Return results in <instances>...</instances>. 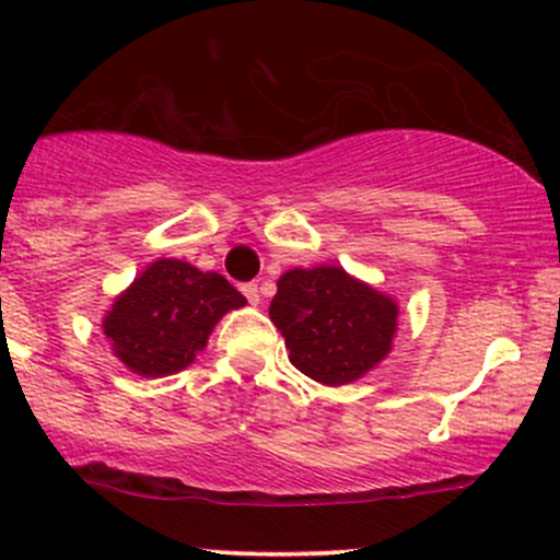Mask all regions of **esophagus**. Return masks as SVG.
Here are the masks:
<instances>
[{"label":"esophagus","instance_id":"obj_1","mask_svg":"<svg viewBox=\"0 0 560 560\" xmlns=\"http://www.w3.org/2000/svg\"><path fill=\"white\" fill-rule=\"evenodd\" d=\"M241 292H244L246 301L252 303V306H257V303H259V290H257V284H254V281H248V284L241 287Z\"/></svg>","mask_w":560,"mask_h":560}]
</instances>
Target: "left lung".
<instances>
[{
	"label": "left lung",
	"mask_w": 560,
	"mask_h": 560,
	"mask_svg": "<svg viewBox=\"0 0 560 560\" xmlns=\"http://www.w3.org/2000/svg\"><path fill=\"white\" fill-rule=\"evenodd\" d=\"M270 319L298 371L322 385H347L389 352L398 306L347 270L325 265L281 276Z\"/></svg>",
	"instance_id": "8db88e82"
}]
</instances>
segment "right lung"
<instances>
[{
  "instance_id": "right-lung-1",
  "label": "right lung",
  "mask_w": 560,
  "mask_h": 560,
  "mask_svg": "<svg viewBox=\"0 0 560 560\" xmlns=\"http://www.w3.org/2000/svg\"><path fill=\"white\" fill-rule=\"evenodd\" d=\"M246 298L224 276L180 259H156L105 316L113 352L140 376H171L208 343L213 325Z\"/></svg>"
}]
</instances>
